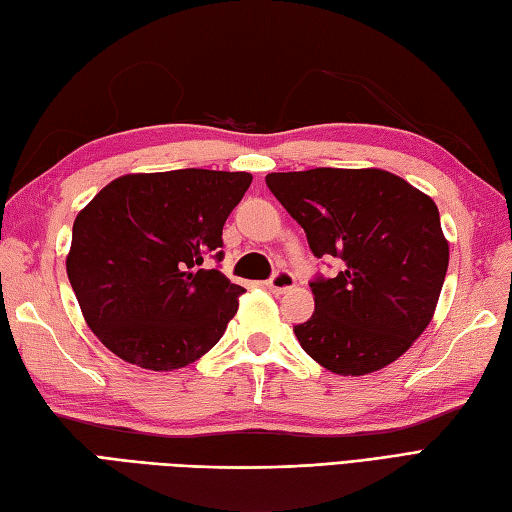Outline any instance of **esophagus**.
I'll return each instance as SVG.
<instances>
[{
  "mask_svg": "<svg viewBox=\"0 0 512 512\" xmlns=\"http://www.w3.org/2000/svg\"><path fill=\"white\" fill-rule=\"evenodd\" d=\"M266 286H268V290L277 292V295H284V292L295 288V275L288 273V270H279L273 279L266 281Z\"/></svg>",
  "mask_w": 512,
  "mask_h": 512,
  "instance_id": "34e87169",
  "label": "esophagus"
}]
</instances>
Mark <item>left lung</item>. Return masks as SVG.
I'll return each instance as SVG.
<instances>
[{
	"label": "left lung",
	"instance_id": "1",
	"mask_svg": "<svg viewBox=\"0 0 512 512\" xmlns=\"http://www.w3.org/2000/svg\"><path fill=\"white\" fill-rule=\"evenodd\" d=\"M266 184L312 253L345 264L310 284L314 314L295 325L303 350L341 376L394 363L431 323L447 275L436 202L385 169L268 173Z\"/></svg>",
	"mask_w": 512,
	"mask_h": 512
}]
</instances>
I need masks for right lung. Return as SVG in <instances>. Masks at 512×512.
I'll list each match as a JSON object with an SVG mask.
<instances>
[{
	"instance_id": "add662e5",
	"label": "right lung",
	"mask_w": 512,
	"mask_h": 512,
	"mask_svg": "<svg viewBox=\"0 0 512 512\" xmlns=\"http://www.w3.org/2000/svg\"><path fill=\"white\" fill-rule=\"evenodd\" d=\"M246 171L127 173L79 211L65 270L85 323L125 363L173 372L222 339L244 288L222 259V228Z\"/></svg>"
}]
</instances>
